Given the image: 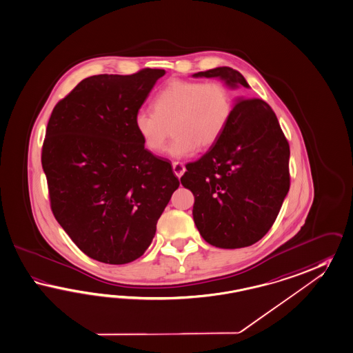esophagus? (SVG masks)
<instances>
[{
  "mask_svg": "<svg viewBox=\"0 0 353 353\" xmlns=\"http://www.w3.org/2000/svg\"><path fill=\"white\" fill-rule=\"evenodd\" d=\"M172 172H174V174H175L178 178H181V175L185 172L184 163H181V161H174V163H172Z\"/></svg>",
  "mask_w": 353,
  "mask_h": 353,
  "instance_id": "34e87169",
  "label": "esophagus"
}]
</instances>
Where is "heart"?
Returning a JSON list of instances; mask_svg holds the SVG:
<instances>
[{"label":"heart","instance_id":"1","mask_svg":"<svg viewBox=\"0 0 353 353\" xmlns=\"http://www.w3.org/2000/svg\"><path fill=\"white\" fill-rule=\"evenodd\" d=\"M154 110H138L134 128L145 148L163 151L170 134L172 157H188L215 145L233 112L230 91L221 81L175 79L156 94Z\"/></svg>","mask_w":353,"mask_h":353}]
</instances>
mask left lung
Listing matches in <instances>:
<instances>
[{
  "mask_svg": "<svg viewBox=\"0 0 353 353\" xmlns=\"http://www.w3.org/2000/svg\"><path fill=\"white\" fill-rule=\"evenodd\" d=\"M194 77H220L248 87L243 75L221 66ZM290 143L272 108L260 99H242L215 145L181 176L194 196L193 220L202 238L217 248L259 242L281 211L290 185Z\"/></svg>",
  "mask_w": 353,
  "mask_h": 353,
  "instance_id": "obj_1",
  "label": "left lung"
}]
</instances>
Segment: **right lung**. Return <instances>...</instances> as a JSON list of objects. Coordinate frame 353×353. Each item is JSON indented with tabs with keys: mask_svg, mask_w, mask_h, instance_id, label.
Returning <instances> with one entry per match:
<instances>
[{
	"mask_svg": "<svg viewBox=\"0 0 353 353\" xmlns=\"http://www.w3.org/2000/svg\"><path fill=\"white\" fill-rule=\"evenodd\" d=\"M163 69L85 78L56 103L42 168L57 223L81 252L123 265L141 257L179 187L172 163L145 148L134 128Z\"/></svg>",
	"mask_w": 353,
	"mask_h": 353,
	"instance_id": "1",
	"label": "right lung"
}]
</instances>
